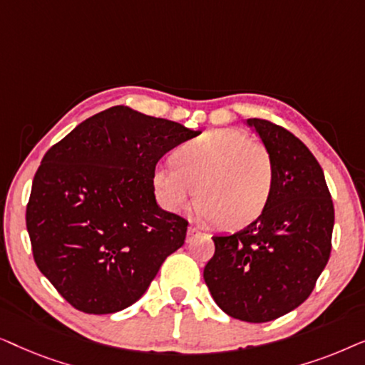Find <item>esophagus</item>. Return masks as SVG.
<instances>
[{
	"instance_id": "obj_1",
	"label": "esophagus",
	"mask_w": 365,
	"mask_h": 365,
	"mask_svg": "<svg viewBox=\"0 0 365 365\" xmlns=\"http://www.w3.org/2000/svg\"><path fill=\"white\" fill-rule=\"evenodd\" d=\"M199 232H201V231H199L196 226H189V229H187V236L189 237H192L194 234H199Z\"/></svg>"
}]
</instances>
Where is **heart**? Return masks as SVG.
I'll list each match as a JSON object with an SVG mask.
<instances>
[{
  "label": "heart",
  "mask_w": 365,
  "mask_h": 365,
  "mask_svg": "<svg viewBox=\"0 0 365 365\" xmlns=\"http://www.w3.org/2000/svg\"><path fill=\"white\" fill-rule=\"evenodd\" d=\"M174 164H159L153 184L169 211H182L197 197L201 214L224 229L261 216L274 187V164L266 146L237 128H217L182 144Z\"/></svg>",
  "instance_id": "1"
}]
</instances>
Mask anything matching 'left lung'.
<instances>
[{
    "instance_id": "1",
    "label": "left lung",
    "mask_w": 365,
    "mask_h": 365,
    "mask_svg": "<svg viewBox=\"0 0 365 365\" xmlns=\"http://www.w3.org/2000/svg\"><path fill=\"white\" fill-rule=\"evenodd\" d=\"M274 164V187L256 221L214 236L204 281L227 316L269 322L311 296L332 247L334 204L317 159L301 139L266 119H247Z\"/></svg>"
}]
</instances>
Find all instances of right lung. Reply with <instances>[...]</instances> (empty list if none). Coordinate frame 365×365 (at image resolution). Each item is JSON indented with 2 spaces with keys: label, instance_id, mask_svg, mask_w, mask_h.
<instances>
[{
  "label": "right lung",
  "instance_id": "add662e5",
  "mask_svg": "<svg viewBox=\"0 0 365 365\" xmlns=\"http://www.w3.org/2000/svg\"><path fill=\"white\" fill-rule=\"evenodd\" d=\"M199 134L113 106L44 154L26 227L38 269L74 309L129 307L182 246L187 221L158 206L153 174L164 154Z\"/></svg>",
  "mask_w": 365,
  "mask_h": 365
}]
</instances>
